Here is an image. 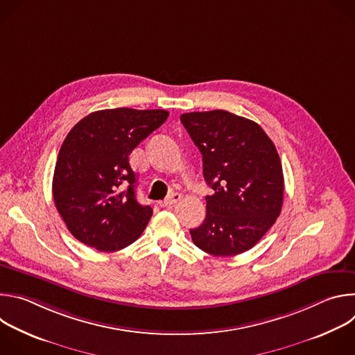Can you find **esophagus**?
Listing matches in <instances>:
<instances>
[{"label": "esophagus", "instance_id": "34e87169", "mask_svg": "<svg viewBox=\"0 0 355 355\" xmlns=\"http://www.w3.org/2000/svg\"><path fill=\"white\" fill-rule=\"evenodd\" d=\"M178 200H181V193H178V192H173L166 200H162L160 202V207H163V208H168V207H173L174 204H177Z\"/></svg>", "mask_w": 355, "mask_h": 355}]
</instances>
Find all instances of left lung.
I'll return each mask as SVG.
<instances>
[{
	"label": "left lung",
	"mask_w": 355,
	"mask_h": 355,
	"mask_svg": "<svg viewBox=\"0 0 355 355\" xmlns=\"http://www.w3.org/2000/svg\"><path fill=\"white\" fill-rule=\"evenodd\" d=\"M181 122L204 163L207 218L191 229L196 247L236 256L254 247L281 214L284 174L278 151L261 126L227 111L189 112Z\"/></svg>",
	"instance_id": "8db88e82"
}]
</instances>
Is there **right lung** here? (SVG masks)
I'll return each mask as SVG.
<instances>
[{"label": "right lung", "instance_id": "right-lung-1", "mask_svg": "<svg viewBox=\"0 0 355 355\" xmlns=\"http://www.w3.org/2000/svg\"><path fill=\"white\" fill-rule=\"evenodd\" d=\"M167 118L164 110H103L69 132L55 168L53 198L77 240L118 251L143 233L153 209L136 199L129 155Z\"/></svg>", "mask_w": 355, "mask_h": 355}]
</instances>
